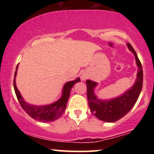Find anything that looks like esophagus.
Here are the masks:
<instances>
[{"mask_svg":"<svg viewBox=\"0 0 154 154\" xmlns=\"http://www.w3.org/2000/svg\"><path fill=\"white\" fill-rule=\"evenodd\" d=\"M88 74L85 73V72H82V73L81 74V75H80L81 79H82V80H85V79L86 78H88Z\"/></svg>","mask_w":154,"mask_h":154,"instance_id":"esophagus-1","label":"esophagus"}]
</instances>
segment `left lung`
Returning <instances> with one entry per match:
<instances>
[{"mask_svg": "<svg viewBox=\"0 0 154 154\" xmlns=\"http://www.w3.org/2000/svg\"><path fill=\"white\" fill-rule=\"evenodd\" d=\"M128 49L132 53L137 67V77L132 87L122 94L110 99H101L95 93V89L98 83L91 79L86 80L88 100L91 112L98 119L106 122H114L122 118L134 106L143 87V68L135 50L128 43Z\"/></svg>", "mask_w": 154, "mask_h": 154, "instance_id": "8db88e82", "label": "left lung"}]
</instances>
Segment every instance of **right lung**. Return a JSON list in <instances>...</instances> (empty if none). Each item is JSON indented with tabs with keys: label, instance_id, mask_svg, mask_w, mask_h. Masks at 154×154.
Wrapping results in <instances>:
<instances>
[{
	"label": "right lung",
	"instance_id": "1",
	"mask_svg": "<svg viewBox=\"0 0 154 154\" xmlns=\"http://www.w3.org/2000/svg\"><path fill=\"white\" fill-rule=\"evenodd\" d=\"M19 64L16 68L14 79V88L15 93L17 95V99L22 109L25 111V112L29 116L35 120L43 122H51L55 120L58 119L62 115V114L66 110L67 101L70 95L72 88L75 85V83L80 82L79 77H77L72 81L67 82L63 86L62 91H61V97L54 103L45 105H33L24 100L22 94L19 92L16 85V77H17V70H18Z\"/></svg>",
	"mask_w": 154,
	"mask_h": 154
}]
</instances>
